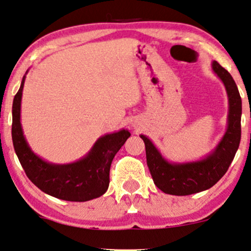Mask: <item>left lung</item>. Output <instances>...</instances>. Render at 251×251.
I'll list each match as a JSON object with an SVG mask.
<instances>
[{"instance_id":"8db88e82","label":"left lung","mask_w":251,"mask_h":251,"mask_svg":"<svg viewBox=\"0 0 251 251\" xmlns=\"http://www.w3.org/2000/svg\"><path fill=\"white\" fill-rule=\"evenodd\" d=\"M212 70L221 79L228 97L227 129L215 149L196 161L174 162L164 158L152 140L140 134L146 147V159L155 186L166 194L191 195L209 189L228 171L241 141L242 100L231 75L216 60Z\"/></svg>"}]
</instances>
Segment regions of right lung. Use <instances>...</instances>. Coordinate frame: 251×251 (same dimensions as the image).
Wrapping results in <instances>:
<instances>
[{"label":"right lung","instance_id":"right-lung-1","mask_svg":"<svg viewBox=\"0 0 251 251\" xmlns=\"http://www.w3.org/2000/svg\"><path fill=\"white\" fill-rule=\"evenodd\" d=\"M13 101L11 137L15 152L26 176L42 192L65 201L84 202L105 194L110 183V167L117 152L131 135L128 129L98 138L83 158L70 164H53L36 154L24 137L21 124V102L24 81Z\"/></svg>","mask_w":251,"mask_h":251}]
</instances>
